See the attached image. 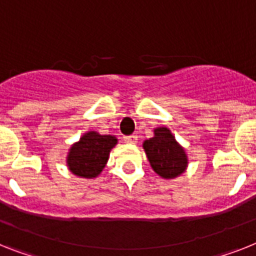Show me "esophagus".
Wrapping results in <instances>:
<instances>
[{
  "instance_id": "34e87169",
  "label": "esophagus",
  "mask_w": 256,
  "mask_h": 256,
  "mask_svg": "<svg viewBox=\"0 0 256 256\" xmlns=\"http://www.w3.org/2000/svg\"><path fill=\"white\" fill-rule=\"evenodd\" d=\"M124 143H128V144H136L138 136H136V135H128V136H124Z\"/></svg>"
}]
</instances>
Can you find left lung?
<instances>
[{"mask_svg": "<svg viewBox=\"0 0 256 256\" xmlns=\"http://www.w3.org/2000/svg\"><path fill=\"white\" fill-rule=\"evenodd\" d=\"M143 150L151 168L164 180H173L188 168L186 151L168 128H154V136L143 142Z\"/></svg>", "mask_w": 256, "mask_h": 256, "instance_id": "obj_1", "label": "left lung"}]
</instances>
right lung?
<instances>
[{
    "label": "right lung",
    "instance_id": "right-lung-1",
    "mask_svg": "<svg viewBox=\"0 0 256 256\" xmlns=\"http://www.w3.org/2000/svg\"><path fill=\"white\" fill-rule=\"evenodd\" d=\"M117 143L114 135L84 132L68 150L66 158L68 170L80 178H96L105 168L112 148Z\"/></svg>",
    "mask_w": 256,
    "mask_h": 256
}]
</instances>
